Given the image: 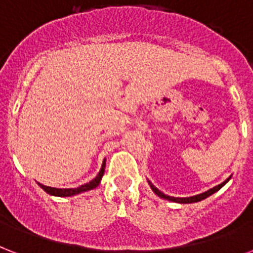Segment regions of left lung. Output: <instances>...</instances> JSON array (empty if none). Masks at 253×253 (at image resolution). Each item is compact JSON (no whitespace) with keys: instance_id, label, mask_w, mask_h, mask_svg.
<instances>
[{"instance_id":"obj_1","label":"left lung","mask_w":253,"mask_h":253,"mask_svg":"<svg viewBox=\"0 0 253 253\" xmlns=\"http://www.w3.org/2000/svg\"><path fill=\"white\" fill-rule=\"evenodd\" d=\"M229 179H231V176H229L228 179H225L224 182L220 183V184H217V186H215L213 188H210L208 191H206V192H202V194H199V195H194V196H190V198H173V196H169V195H166L165 192H162L161 190H158L157 187L154 186L150 180H147L148 184H150V187H151V190L157 194L159 198H162V199H166V200H169V202H175V203H183V204H188V203H196V202H200V200L206 199V198H208V196H211L212 194H215L216 191H219L221 188V187L224 186L225 183L228 182Z\"/></svg>"}]
</instances>
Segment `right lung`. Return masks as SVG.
I'll return each mask as SVG.
<instances>
[{
	"label": "right lung",
	"instance_id": "obj_1",
	"mask_svg": "<svg viewBox=\"0 0 253 253\" xmlns=\"http://www.w3.org/2000/svg\"><path fill=\"white\" fill-rule=\"evenodd\" d=\"M105 167H106V159H103V163H102V167L99 169V172L96 175L95 178L90 180L88 183H84L82 186L75 187V188H57V187H49L42 184V183H38V186L41 187L42 190L46 191L49 195L53 196H59V198H65V196H74L78 195V194H82V192H86V191L94 190L96 187L99 186V183L102 180V176L105 173Z\"/></svg>",
	"mask_w": 253,
	"mask_h": 253
}]
</instances>
